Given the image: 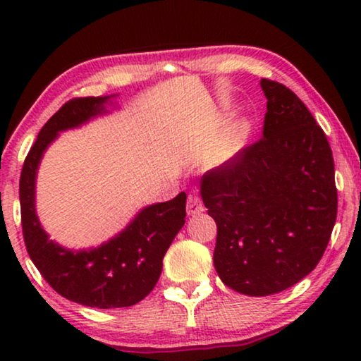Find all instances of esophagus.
<instances>
[{
	"instance_id": "34e87169",
	"label": "esophagus",
	"mask_w": 361,
	"mask_h": 361,
	"mask_svg": "<svg viewBox=\"0 0 361 361\" xmlns=\"http://www.w3.org/2000/svg\"><path fill=\"white\" fill-rule=\"evenodd\" d=\"M202 212H204V204H202V200L197 195H189V199H187V214L194 216L202 214Z\"/></svg>"
}]
</instances>
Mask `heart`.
<instances>
[{"label": "heart", "instance_id": "obj_1", "mask_svg": "<svg viewBox=\"0 0 361 361\" xmlns=\"http://www.w3.org/2000/svg\"><path fill=\"white\" fill-rule=\"evenodd\" d=\"M250 123L246 120H236L225 128L219 142L212 151L209 164L212 167H224L236 159L243 149L250 136Z\"/></svg>", "mask_w": 361, "mask_h": 361}]
</instances>
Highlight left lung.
Masks as SVG:
<instances>
[{
	"label": "left lung",
	"instance_id": "obj_1",
	"mask_svg": "<svg viewBox=\"0 0 361 361\" xmlns=\"http://www.w3.org/2000/svg\"><path fill=\"white\" fill-rule=\"evenodd\" d=\"M261 88L268 100L263 137L200 180L216 224V273L255 298L305 278L337 219L334 157L322 128L283 83L261 78Z\"/></svg>",
	"mask_w": 361,
	"mask_h": 361
}]
</instances>
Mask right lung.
<instances>
[{
	"instance_id": "right-lung-1",
	"label": "right lung",
	"mask_w": 361,
	"mask_h": 361,
	"mask_svg": "<svg viewBox=\"0 0 361 361\" xmlns=\"http://www.w3.org/2000/svg\"><path fill=\"white\" fill-rule=\"evenodd\" d=\"M111 97L67 102L39 131L19 179L23 236L29 258L49 286L72 302L98 309L130 307L154 289L162 258L185 224V192L147 205L111 240L90 250H68L49 240L36 214L39 162L59 133L108 113Z\"/></svg>"
}]
</instances>
